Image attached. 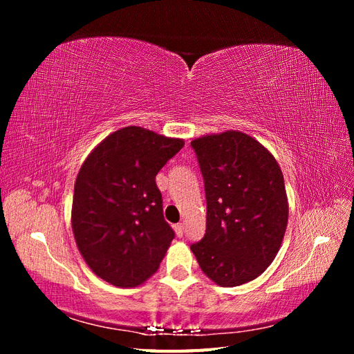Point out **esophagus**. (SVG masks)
I'll list each match as a JSON object with an SVG mask.
<instances>
[{
  "mask_svg": "<svg viewBox=\"0 0 354 354\" xmlns=\"http://www.w3.org/2000/svg\"><path fill=\"white\" fill-rule=\"evenodd\" d=\"M174 230H176V234H177L178 238L183 236V233H185V226H183V223H178V224H176V226H174Z\"/></svg>",
  "mask_w": 354,
  "mask_h": 354,
  "instance_id": "34e87169",
  "label": "esophagus"
}]
</instances>
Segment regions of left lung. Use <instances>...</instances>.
I'll list each match as a JSON object with an SVG mask.
<instances>
[{
  "mask_svg": "<svg viewBox=\"0 0 354 354\" xmlns=\"http://www.w3.org/2000/svg\"><path fill=\"white\" fill-rule=\"evenodd\" d=\"M205 183L207 230L190 245L201 270L220 286L259 277L279 251L288 224L283 174L254 137L227 130L192 140Z\"/></svg>",
  "mask_w": 354,
  "mask_h": 354,
  "instance_id": "left-lung-1",
  "label": "left lung"
}]
</instances>
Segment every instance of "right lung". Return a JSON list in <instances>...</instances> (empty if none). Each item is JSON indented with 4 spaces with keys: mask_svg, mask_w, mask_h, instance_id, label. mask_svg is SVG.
<instances>
[{
    "mask_svg": "<svg viewBox=\"0 0 354 354\" xmlns=\"http://www.w3.org/2000/svg\"><path fill=\"white\" fill-rule=\"evenodd\" d=\"M185 146L142 127L121 128L84 160L73 189L72 230L90 269L120 288L151 277L174 239L155 177Z\"/></svg>",
    "mask_w": 354,
    "mask_h": 354,
    "instance_id": "1",
    "label": "right lung"
}]
</instances>
